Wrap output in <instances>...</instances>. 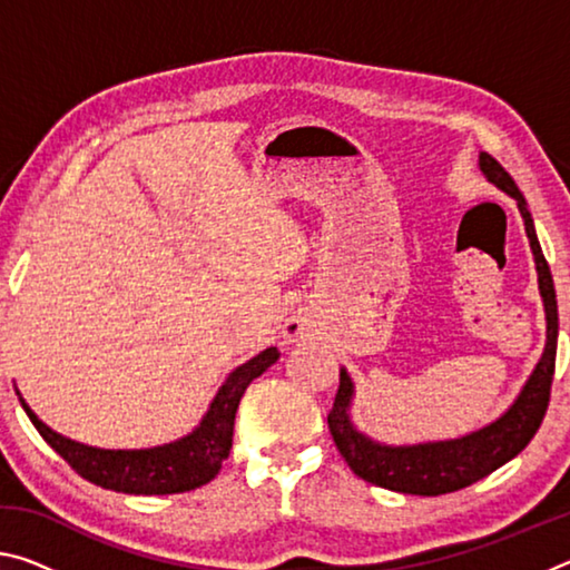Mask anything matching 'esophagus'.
<instances>
[{
  "mask_svg": "<svg viewBox=\"0 0 570 570\" xmlns=\"http://www.w3.org/2000/svg\"><path fill=\"white\" fill-rule=\"evenodd\" d=\"M304 332H306V326L298 320L286 322V326H284V336L288 342H294V340H298V336H304Z\"/></svg>",
  "mask_w": 570,
  "mask_h": 570,
  "instance_id": "esophagus-1",
  "label": "esophagus"
}]
</instances>
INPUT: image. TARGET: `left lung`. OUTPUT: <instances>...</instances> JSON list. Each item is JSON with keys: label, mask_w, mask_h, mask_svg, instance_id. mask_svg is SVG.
Here are the masks:
<instances>
[{"label": "left lung", "mask_w": 570, "mask_h": 570, "mask_svg": "<svg viewBox=\"0 0 570 570\" xmlns=\"http://www.w3.org/2000/svg\"><path fill=\"white\" fill-rule=\"evenodd\" d=\"M480 170L493 186L518 200L530 248H533L538 288L540 296H543L546 350L515 402L495 422L470 432V435L440 442H420V445H382V442L366 438L364 432L356 430L350 417L354 382L346 370H342L334 407L326 417L334 445L342 452L346 465L354 470V475L372 482V485L394 490V493L445 495L488 478L490 472L513 460L533 440L540 422L546 417L548 400H551L558 346V304L551 268H548L543 250H540L523 193L510 178V173L488 153H480Z\"/></svg>", "instance_id": "1"}]
</instances>
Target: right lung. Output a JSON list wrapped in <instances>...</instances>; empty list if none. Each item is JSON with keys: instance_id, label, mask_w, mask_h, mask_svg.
I'll list each match as a JSON object with an SVG mask.
<instances>
[{"instance_id": "1", "label": "right lung", "mask_w": 570, "mask_h": 570, "mask_svg": "<svg viewBox=\"0 0 570 570\" xmlns=\"http://www.w3.org/2000/svg\"><path fill=\"white\" fill-rule=\"evenodd\" d=\"M276 360L278 350L268 346L262 354H256L254 360L236 366L228 374V380L220 384L204 420H200L190 435L148 450H102L62 438L60 432L50 430L37 417L30 404L22 400V394H17L27 417L32 420L47 445L80 478L105 490H115V493L173 495L196 490L218 475L220 465L228 458L230 445H234V420L238 402L244 397L248 384L262 377Z\"/></svg>"}]
</instances>
